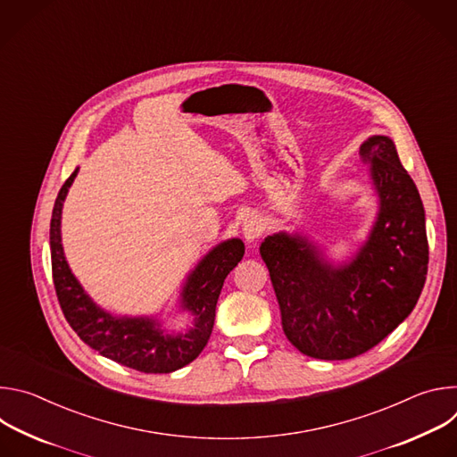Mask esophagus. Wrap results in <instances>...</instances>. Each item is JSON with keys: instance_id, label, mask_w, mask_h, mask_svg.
Listing matches in <instances>:
<instances>
[{"instance_id": "esophagus-1", "label": "esophagus", "mask_w": 457, "mask_h": 457, "mask_svg": "<svg viewBox=\"0 0 457 457\" xmlns=\"http://www.w3.org/2000/svg\"><path fill=\"white\" fill-rule=\"evenodd\" d=\"M242 231H244L245 240H247V242H253V240L260 238V235L264 233V222H262V219H258L256 215H253V217H249V219L244 222Z\"/></svg>"}]
</instances>
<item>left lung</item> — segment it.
<instances>
[{"label": "left lung", "instance_id": "8db88e82", "mask_svg": "<svg viewBox=\"0 0 457 457\" xmlns=\"http://www.w3.org/2000/svg\"><path fill=\"white\" fill-rule=\"evenodd\" d=\"M379 213L351 264L333 268L305 238L268 237L270 270L287 340L316 360H349L378 345L414 309L427 278L425 210L395 143L372 136L360 146Z\"/></svg>", "mask_w": 457, "mask_h": 457}]
</instances>
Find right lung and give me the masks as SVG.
I'll return each instance as SVG.
<instances>
[{"mask_svg": "<svg viewBox=\"0 0 457 457\" xmlns=\"http://www.w3.org/2000/svg\"><path fill=\"white\" fill-rule=\"evenodd\" d=\"M76 175L78 170L59 189L50 222L52 278L64 318L87 345L124 367L164 374L187 365L210 340L224 280L244 256L242 240L219 244L189 275L182 291V307L195 316V325L186 335H164L154 318H115L88 298L62 254L61 210Z\"/></svg>", "mask_w": 457, "mask_h": 457, "instance_id": "obj_1", "label": "right lung"}]
</instances>
